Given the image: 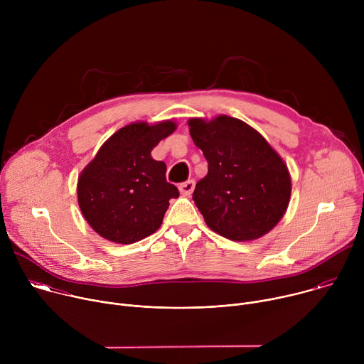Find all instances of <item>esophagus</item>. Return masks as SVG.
<instances>
[{"label":"esophagus","instance_id":"obj_1","mask_svg":"<svg viewBox=\"0 0 364 364\" xmlns=\"http://www.w3.org/2000/svg\"><path fill=\"white\" fill-rule=\"evenodd\" d=\"M194 186H196L194 180H187V181H184V183H181L178 186V190H180V193L183 196H190L193 193V190H194Z\"/></svg>","mask_w":364,"mask_h":364}]
</instances>
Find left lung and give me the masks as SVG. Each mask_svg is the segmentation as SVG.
I'll list each match as a JSON object with an SVG mask.
<instances>
[{"label": "left lung", "instance_id": "1", "mask_svg": "<svg viewBox=\"0 0 364 364\" xmlns=\"http://www.w3.org/2000/svg\"><path fill=\"white\" fill-rule=\"evenodd\" d=\"M190 135L209 171L193 200L205 225L235 242L271 232L291 198V176L281 155L246 122L228 115L188 119Z\"/></svg>", "mask_w": 364, "mask_h": 364}]
</instances>
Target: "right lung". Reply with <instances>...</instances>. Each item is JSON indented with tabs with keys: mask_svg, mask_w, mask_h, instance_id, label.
Returning <instances> with one entry per match:
<instances>
[{
	"mask_svg": "<svg viewBox=\"0 0 364 364\" xmlns=\"http://www.w3.org/2000/svg\"><path fill=\"white\" fill-rule=\"evenodd\" d=\"M177 128L173 121L132 122L111 135L77 178V203L90 228L103 239L129 245L163 223L170 198L180 196L167 183V166L151 151Z\"/></svg>",
	"mask_w": 364,
	"mask_h": 364,
	"instance_id": "add662e5",
	"label": "right lung"
}]
</instances>
